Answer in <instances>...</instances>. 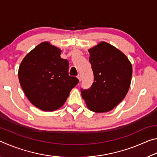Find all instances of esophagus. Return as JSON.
Listing matches in <instances>:
<instances>
[{"instance_id":"34e87169","label":"esophagus","mask_w":157,"mask_h":157,"mask_svg":"<svg viewBox=\"0 0 157 157\" xmlns=\"http://www.w3.org/2000/svg\"><path fill=\"white\" fill-rule=\"evenodd\" d=\"M78 79H79V81L82 80V75H80V74H79V75H78Z\"/></svg>"}]
</instances>
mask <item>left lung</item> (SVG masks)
<instances>
[{"instance_id":"1","label":"left lung","mask_w":157,"mask_h":157,"mask_svg":"<svg viewBox=\"0 0 157 157\" xmlns=\"http://www.w3.org/2000/svg\"><path fill=\"white\" fill-rule=\"evenodd\" d=\"M94 82L82 96L89 110L104 113L116 107L129 91L132 66L120 50L105 41L89 49Z\"/></svg>"}]
</instances>
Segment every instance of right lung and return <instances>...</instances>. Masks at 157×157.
I'll use <instances>...</instances> for the list:
<instances>
[{"instance_id": "add662e5", "label": "right lung", "mask_w": 157, "mask_h": 157, "mask_svg": "<svg viewBox=\"0 0 157 157\" xmlns=\"http://www.w3.org/2000/svg\"><path fill=\"white\" fill-rule=\"evenodd\" d=\"M59 48L44 41L28 53L18 68V79L29 101L39 109L53 111L64 104L79 82L68 75L69 62Z\"/></svg>"}]
</instances>
